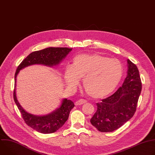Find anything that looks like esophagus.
Instances as JSON below:
<instances>
[{
	"instance_id": "1",
	"label": "esophagus",
	"mask_w": 155,
	"mask_h": 155,
	"mask_svg": "<svg viewBox=\"0 0 155 155\" xmlns=\"http://www.w3.org/2000/svg\"><path fill=\"white\" fill-rule=\"evenodd\" d=\"M86 102V101L84 100V99H80V100H78L77 101H76L75 102V105H82L83 104H85Z\"/></svg>"
}]
</instances>
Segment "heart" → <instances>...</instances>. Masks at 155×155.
Here are the masks:
<instances>
[{
	"instance_id": "b5f03b06",
	"label": "heart",
	"mask_w": 155,
	"mask_h": 155,
	"mask_svg": "<svg viewBox=\"0 0 155 155\" xmlns=\"http://www.w3.org/2000/svg\"><path fill=\"white\" fill-rule=\"evenodd\" d=\"M123 67L120 61L99 54H80L73 60L72 68L64 73L66 84L75 87L83 79V86L90 97H105L111 94L120 83Z\"/></svg>"
}]
</instances>
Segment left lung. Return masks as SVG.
I'll use <instances>...</instances> for the list:
<instances>
[{"label":"left lung","mask_w":155,"mask_h":155,"mask_svg":"<svg viewBox=\"0 0 155 155\" xmlns=\"http://www.w3.org/2000/svg\"><path fill=\"white\" fill-rule=\"evenodd\" d=\"M127 72L123 84L112 96L97 103V111L90 121L99 131L112 132L135 114L142 82L136 64L127 59Z\"/></svg>","instance_id":"obj_1"}]
</instances>
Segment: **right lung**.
I'll return each instance as SVG.
<instances>
[{"label":"right lung","instance_id":"right-lung-1","mask_svg":"<svg viewBox=\"0 0 155 155\" xmlns=\"http://www.w3.org/2000/svg\"><path fill=\"white\" fill-rule=\"evenodd\" d=\"M72 48L49 47L36 51L29 54L18 65L15 75L14 101L19 110L25 123L33 129L42 134H50L57 131L68 120L71 110L74 107L71 100L64 99L59 107L53 112L45 115H34L27 112L19 103L16 94V77L19 72L28 66L41 64L53 67L57 65L72 51Z\"/></svg>","mask_w":155,"mask_h":155}]
</instances>
